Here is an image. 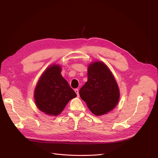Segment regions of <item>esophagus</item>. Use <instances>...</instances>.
<instances>
[{
  "mask_svg": "<svg viewBox=\"0 0 158 158\" xmlns=\"http://www.w3.org/2000/svg\"><path fill=\"white\" fill-rule=\"evenodd\" d=\"M74 92H76V94H77L78 97H79V90H78V89H74Z\"/></svg>",
  "mask_w": 158,
  "mask_h": 158,
  "instance_id": "obj_1",
  "label": "esophagus"
}]
</instances>
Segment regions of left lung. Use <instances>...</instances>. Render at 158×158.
Segmentation results:
<instances>
[{"mask_svg": "<svg viewBox=\"0 0 158 158\" xmlns=\"http://www.w3.org/2000/svg\"><path fill=\"white\" fill-rule=\"evenodd\" d=\"M80 96L94 114L101 116L116 107L120 92L108 66L102 61L90 63L88 81L79 91Z\"/></svg>", "mask_w": 158, "mask_h": 158, "instance_id": "obj_1", "label": "left lung"}]
</instances>
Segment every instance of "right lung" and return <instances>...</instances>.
Instances as JSON below:
<instances>
[{
  "label": "right lung",
  "instance_id": "obj_1",
  "mask_svg": "<svg viewBox=\"0 0 158 158\" xmlns=\"http://www.w3.org/2000/svg\"><path fill=\"white\" fill-rule=\"evenodd\" d=\"M60 73V65L49 66L41 74L34 90L37 107L48 115L60 114L70 100L77 96Z\"/></svg>",
  "mask_w": 158,
  "mask_h": 158
}]
</instances>
